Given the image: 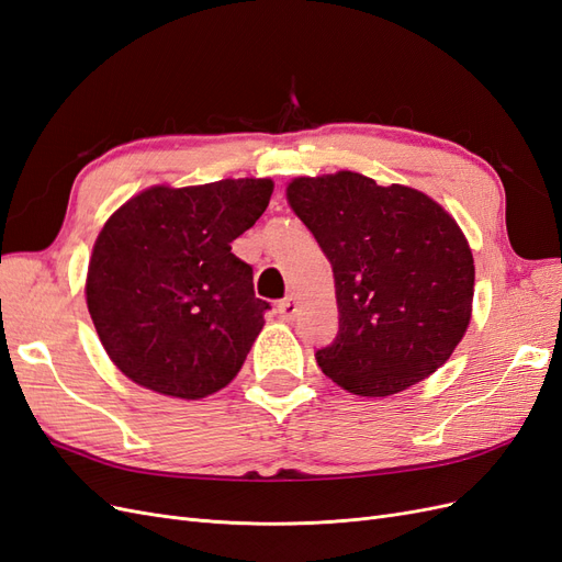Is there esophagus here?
<instances>
[{"mask_svg": "<svg viewBox=\"0 0 562 562\" xmlns=\"http://www.w3.org/2000/svg\"><path fill=\"white\" fill-rule=\"evenodd\" d=\"M279 316L285 321H293L297 316V302L293 297H285L279 302Z\"/></svg>", "mask_w": 562, "mask_h": 562, "instance_id": "obj_1", "label": "esophagus"}]
</instances>
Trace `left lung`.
Returning a JSON list of instances; mask_svg holds the SVG:
<instances>
[{
	"instance_id": "1",
	"label": "left lung",
	"mask_w": 562,
	"mask_h": 562,
	"mask_svg": "<svg viewBox=\"0 0 562 562\" xmlns=\"http://www.w3.org/2000/svg\"><path fill=\"white\" fill-rule=\"evenodd\" d=\"M288 203L333 265L339 330L316 363L359 396H391L443 366L471 321L473 255L413 187L361 173L295 178Z\"/></svg>"
}]
</instances>
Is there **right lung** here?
Here are the masks:
<instances>
[{"label": "right lung", "instance_id": "obj_1", "mask_svg": "<svg viewBox=\"0 0 562 562\" xmlns=\"http://www.w3.org/2000/svg\"><path fill=\"white\" fill-rule=\"evenodd\" d=\"M274 190L267 178L149 187L98 234L87 304L112 363L164 396L196 401L227 386L265 326L252 267L232 241Z\"/></svg>", "mask_w": 562, "mask_h": 562}]
</instances>
